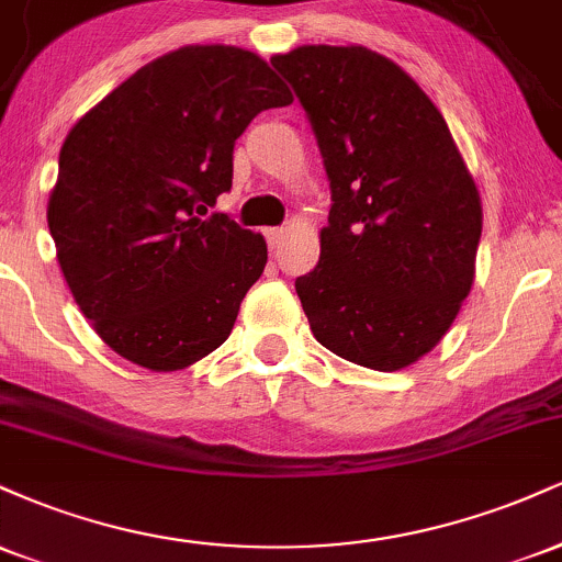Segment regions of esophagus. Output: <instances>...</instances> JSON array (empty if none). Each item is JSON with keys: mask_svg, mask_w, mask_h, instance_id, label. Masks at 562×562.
I'll return each instance as SVG.
<instances>
[{"mask_svg": "<svg viewBox=\"0 0 562 562\" xmlns=\"http://www.w3.org/2000/svg\"><path fill=\"white\" fill-rule=\"evenodd\" d=\"M263 237H267V243H269V248H280V243H282V237H285V229L282 227H269V229H263Z\"/></svg>", "mask_w": 562, "mask_h": 562, "instance_id": "obj_1", "label": "esophagus"}]
</instances>
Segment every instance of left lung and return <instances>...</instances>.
I'll use <instances>...</instances> for the list:
<instances>
[{
	"instance_id": "left-lung-1",
	"label": "left lung",
	"mask_w": 562,
	"mask_h": 562,
	"mask_svg": "<svg viewBox=\"0 0 562 562\" xmlns=\"http://www.w3.org/2000/svg\"><path fill=\"white\" fill-rule=\"evenodd\" d=\"M272 66L312 121L333 192L319 263L295 280L314 338L370 370L409 367L473 288L479 187L443 115L389 57L306 44Z\"/></svg>"
}]
</instances>
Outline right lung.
<instances>
[{
	"label": "right lung",
	"mask_w": 562,
	"mask_h": 562,
	"mask_svg": "<svg viewBox=\"0 0 562 562\" xmlns=\"http://www.w3.org/2000/svg\"><path fill=\"white\" fill-rule=\"evenodd\" d=\"M259 55L190 44L147 63L76 121L47 224L63 277L92 327L128 362L182 370L229 338L267 267V243L227 214L250 121L290 105Z\"/></svg>",
	"instance_id": "right-lung-1"
}]
</instances>
